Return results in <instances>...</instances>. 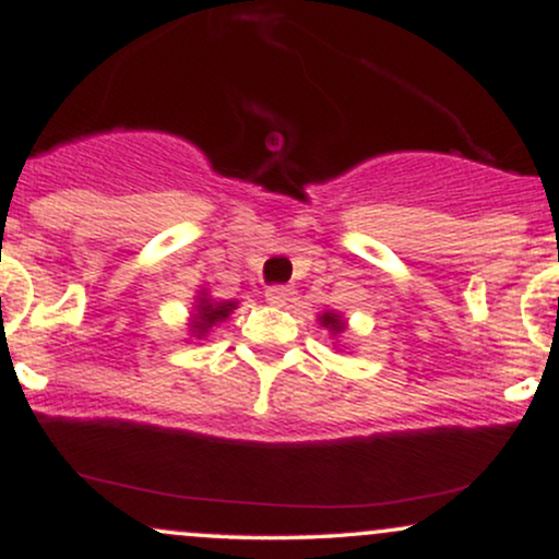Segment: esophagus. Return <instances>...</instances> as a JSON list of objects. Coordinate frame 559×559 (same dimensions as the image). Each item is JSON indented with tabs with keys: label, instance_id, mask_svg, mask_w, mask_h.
<instances>
[{
	"label": "esophagus",
	"instance_id": "obj_1",
	"mask_svg": "<svg viewBox=\"0 0 559 559\" xmlns=\"http://www.w3.org/2000/svg\"><path fill=\"white\" fill-rule=\"evenodd\" d=\"M292 288L288 286H267L265 288V299L271 301V305H278V307H284L288 299H292Z\"/></svg>",
	"mask_w": 559,
	"mask_h": 559
}]
</instances>
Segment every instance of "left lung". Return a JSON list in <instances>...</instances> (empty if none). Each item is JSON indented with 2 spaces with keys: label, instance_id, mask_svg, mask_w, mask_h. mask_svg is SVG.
I'll use <instances>...</instances> for the list:
<instances>
[{
  "label": "left lung",
  "instance_id": "8db88e82",
  "mask_svg": "<svg viewBox=\"0 0 559 559\" xmlns=\"http://www.w3.org/2000/svg\"><path fill=\"white\" fill-rule=\"evenodd\" d=\"M318 320H320V325H323V329H329L333 333V336H338V333L346 329L338 312H323V316H320Z\"/></svg>",
  "mask_w": 559,
  "mask_h": 559
}]
</instances>
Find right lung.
<instances>
[{"label": "right lung", "mask_w": 559, "mask_h": 559, "mask_svg": "<svg viewBox=\"0 0 559 559\" xmlns=\"http://www.w3.org/2000/svg\"><path fill=\"white\" fill-rule=\"evenodd\" d=\"M234 310H236V301H215L202 292L197 299V312H194V318H191V325H189L191 336L204 338L217 323H223V320H226Z\"/></svg>", "instance_id": "right-lung-1"}]
</instances>
